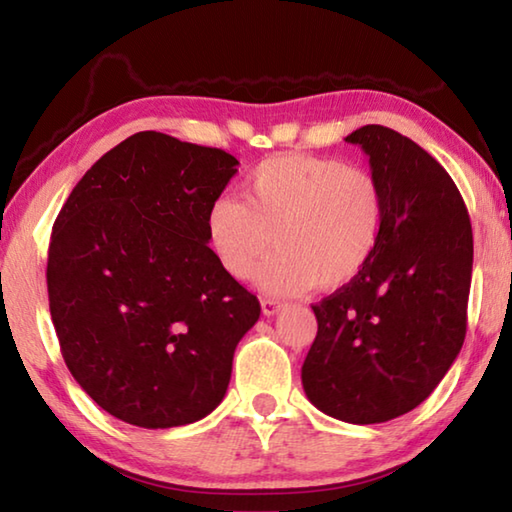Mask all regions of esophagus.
I'll use <instances>...</instances> for the list:
<instances>
[{
    "mask_svg": "<svg viewBox=\"0 0 512 512\" xmlns=\"http://www.w3.org/2000/svg\"><path fill=\"white\" fill-rule=\"evenodd\" d=\"M282 309H284V305H282L280 300L262 298V311H264V316H275V314H280Z\"/></svg>",
    "mask_w": 512,
    "mask_h": 512,
    "instance_id": "esophagus-1",
    "label": "esophagus"
}]
</instances>
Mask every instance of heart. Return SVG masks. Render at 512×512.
I'll use <instances>...</instances> for the list:
<instances>
[{
  "instance_id": "obj_1",
  "label": "heart",
  "mask_w": 512,
  "mask_h": 512,
  "mask_svg": "<svg viewBox=\"0 0 512 512\" xmlns=\"http://www.w3.org/2000/svg\"><path fill=\"white\" fill-rule=\"evenodd\" d=\"M246 201L219 194L205 212L207 244L237 280L259 268V287L296 296L320 284H350L375 257L386 198L372 173L336 158L287 153L259 162L246 178Z\"/></svg>"
}]
</instances>
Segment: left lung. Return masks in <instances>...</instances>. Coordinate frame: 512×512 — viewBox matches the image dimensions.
<instances>
[{
    "label": "left lung",
    "mask_w": 512,
    "mask_h": 512,
    "mask_svg": "<svg viewBox=\"0 0 512 512\" xmlns=\"http://www.w3.org/2000/svg\"><path fill=\"white\" fill-rule=\"evenodd\" d=\"M345 142L370 158L386 221L370 264L311 307L302 388L336 420L375 424L427 400L463 348L472 225L449 173L409 137L368 124Z\"/></svg>",
    "instance_id": "1"
}]
</instances>
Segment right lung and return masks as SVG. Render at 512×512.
<instances>
[{"label":"right lung","instance_id":"1","mask_svg":"<svg viewBox=\"0 0 512 512\" xmlns=\"http://www.w3.org/2000/svg\"><path fill=\"white\" fill-rule=\"evenodd\" d=\"M235 155L142 131L72 189L51 230L49 309L72 377L115 418L183 427L221 404L259 300L207 246Z\"/></svg>","mask_w":512,"mask_h":512}]
</instances>
